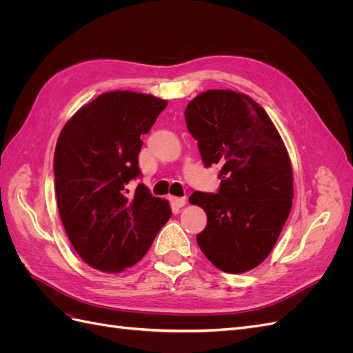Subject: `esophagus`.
Wrapping results in <instances>:
<instances>
[{
	"label": "esophagus",
	"instance_id": "34e87169",
	"mask_svg": "<svg viewBox=\"0 0 353 353\" xmlns=\"http://www.w3.org/2000/svg\"><path fill=\"white\" fill-rule=\"evenodd\" d=\"M169 201L172 203L175 208H183L187 203V199L185 197H169Z\"/></svg>",
	"mask_w": 353,
	"mask_h": 353
}]
</instances>
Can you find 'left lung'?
Instances as JSON below:
<instances>
[{
	"instance_id": "obj_1",
	"label": "left lung",
	"mask_w": 353,
	"mask_h": 353,
	"mask_svg": "<svg viewBox=\"0 0 353 353\" xmlns=\"http://www.w3.org/2000/svg\"><path fill=\"white\" fill-rule=\"evenodd\" d=\"M203 165H218L216 193L194 191L206 228L197 243L218 270L245 272L266 259L279 240L293 200V174L285 145L270 116L250 97L210 90L184 112Z\"/></svg>"
}]
</instances>
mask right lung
Returning <instances> with one entry per match:
<instances>
[{"label": "right lung", "instance_id": "obj_1", "mask_svg": "<svg viewBox=\"0 0 353 353\" xmlns=\"http://www.w3.org/2000/svg\"><path fill=\"white\" fill-rule=\"evenodd\" d=\"M168 101L112 91L83 105L63 128L54 152V188L68 237L92 268L119 272L135 265L172 215L143 184L138 154Z\"/></svg>", "mask_w": 353, "mask_h": 353}]
</instances>
